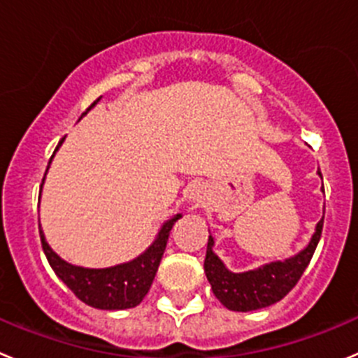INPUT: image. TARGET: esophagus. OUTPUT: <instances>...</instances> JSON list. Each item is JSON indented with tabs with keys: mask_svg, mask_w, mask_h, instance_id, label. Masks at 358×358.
Listing matches in <instances>:
<instances>
[{
	"mask_svg": "<svg viewBox=\"0 0 358 358\" xmlns=\"http://www.w3.org/2000/svg\"><path fill=\"white\" fill-rule=\"evenodd\" d=\"M204 189L203 187H194L192 192H190V199L194 201L196 204H203L204 203Z\"/></svg>",
	"mask_w": 358,
	"mask_h": 358,
	"instance_id": "1",
	"label": "esophagus"
}]
</instances>
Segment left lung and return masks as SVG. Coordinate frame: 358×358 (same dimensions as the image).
<instances>
[{"label": "left lung", "mask_w": 358, "mask_h": 358, "mask_svg": "<svg viewBox=\"0 0 358 358\" xmlns=\"http://www.w3.org/2000/svg\"><path fill=\"white\" fill-rule=\"evenodd\" d=\"M322 176V173L318 171ZM324 227V218L317 224L311 241L303 252L287 260L266 264L246 273H232L213 252V238H208L204 273L215 297L232 311H253L282 301L303 276L310 264Z\"/></svg>", "instance_id": "1"}]
</instances>
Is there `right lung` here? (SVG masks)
<instances>
[{
	"label": "right lung",
	"mask_w": 358,
	"mask_h": 358,
	"mask_svg": "<svg viewBox=\"0 0 358 358\" xmlns=\"http://www.w3.org/2000/svg\"><path fill=\"white\" fill-rule=\"evenodd\" d=\"M99 99L101 98L96 99L85 110V113ZM41 185H43V182H41ZM180 217L182 215H175L171 220L166 222L161 231H159L155 241L140 257H136L131 262L105 267V269H89V267L73 266V264L62 260L45 241L43 231L40 229L41 248H43L48 264L52 266L55 275L66 283V287L82 303L98 308V310H127V308L138 306L150 290L155 273L159 269V264H161L162 255H164L169 231H171L173 225Z\"/></svg>",
	"instance_id": "1"
}]
</instances>
